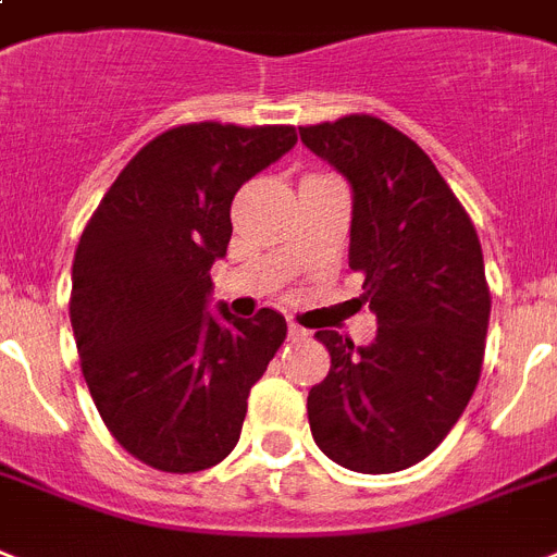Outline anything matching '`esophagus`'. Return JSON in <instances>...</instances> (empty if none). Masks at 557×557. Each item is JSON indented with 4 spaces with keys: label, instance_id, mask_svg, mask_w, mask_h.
<instances>
[{
    "label": "esophagus",
    "instance_id": "34e87169",
    "mask_svg": "<svg viewBox=\"0 0 557 557\" xmlns=\"http://www.w3.org/2000/svg\"><path fill=\"white\" fill-rule=\"evenodd\" d=\"M306 329H302L300 323H294V320H288V337H292V341H302V337H306Z\"/></svg>",
    "mask_w": 557,
    "mask_h": 557
}]
</instances>
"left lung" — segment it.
<instances>
[{"label": "left lung", "instance_id": "left-lung-1", "mask_svg": "<svg viewBox=\"0 0 557 557\" xmlns=\"http://www.w3.org/2000/svg\"><path fill=\"white\" fill-rule=\"evenodd\" d=\"M302 146L351 185L349 269L377 318L369 346L318 332L332 369L309 392L323 455L363 474L437 449L481 377L490 286L481 239L423 148L369 114L300 128Z\"/></svg>", "mask_w": 557, "mask_h": 557}]
</instances>
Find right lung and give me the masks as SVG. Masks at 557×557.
Returning <instances> with one entry per match:
<instances>
[{
    "instance_id": "1",
    "label": "right lung",
    "mask_w": 557,
    "mask_h": 557,
    "mask_svg": "<svg viewBox=\"0 0 557 557\" xmlns=\"http://www.w3.org/2000/svg\"><path fill=\"white\" fill-rule=\"evenodd\" d=\"M297 143L292 125L194 122L122 169L74 255L71 325L108 432L160 472L228 458L248 392L286 341V318L208 311L239 185Z\"/></svg>"
}]
</instances>
